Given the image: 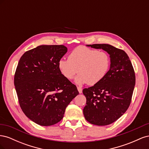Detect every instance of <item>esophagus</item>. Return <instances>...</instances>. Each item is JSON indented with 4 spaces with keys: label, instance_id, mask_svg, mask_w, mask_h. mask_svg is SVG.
<instances>
[{
    "label": "esophagus",
    "instance_id": "34e87169",
    "mask_svg": "<svg viewBox=\"0 0 149 149\" xmlns=\"http://www.w3.org/2000/svg\"><path fill=\"white\" fill-rule=\"evenodd\" d=\"M77 88H78V90L79 93H82V91H83V89H82V88H80V87H78Z\"/></svg>",
    "mask_w": 149,
    "mask_h": 149
}]
</instances>
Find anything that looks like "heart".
<instances>
[{"mask_svg": "<svg viewBox=\"0 0 149 149\" xmlns=\"http://www.w3.org/2000/svg\"><path fill=\"white\" fill-rule=\"evenodd\" d=\"M111 65V58L106 52L78 46L71 51L68 59L61 58L58 61V67L61 74L69 80L78 72L75 79L78 85H94L104 79Z\"/></svg>", "mask_w": 149, "mask_h": 149, "instance_id": "heart-1", "label": "heart"}]
</instances>
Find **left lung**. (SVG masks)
<instances>
[{
	"mask_svg": "<svg viewBox=\"0 0 149 149\" xmlns=\"http://www.w3.org/2000/svg\"><path fill=\"white\" fill-rule=\"evenodd\" d=\"M88 46L107 52L111 65L104 79L83 90L86 98L83 114L89 123L107 125L118 120L127 110L132 100L136 75L131 61L123 49L108 44Z\"/></svg>",
	"mask_w": 149,
	"mask_h": 149,
	"instance_id": "8db88e82",
	"label": "left lung"
}]
</instances>
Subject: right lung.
Returning a JSON list of instances; mask_svg holds the SVG:
<instances>
[{"label": "right lung", "instance_id": "obj_1", "mask_svg": "<svg viewBox=\"0 0 149 149\" xmlns=\"http://www.w3.org/2000/svg\"><path fill=\"white\" fill-rule=\"evenodd\" d=\"M64 45H40L20 58L14 75V85L22 111L43 126L60 122L65 109L79 92L65 78L58 63L67 52Z\"/></svg>", "mask_w": 149, "mask_h": 149}]
</instances>
